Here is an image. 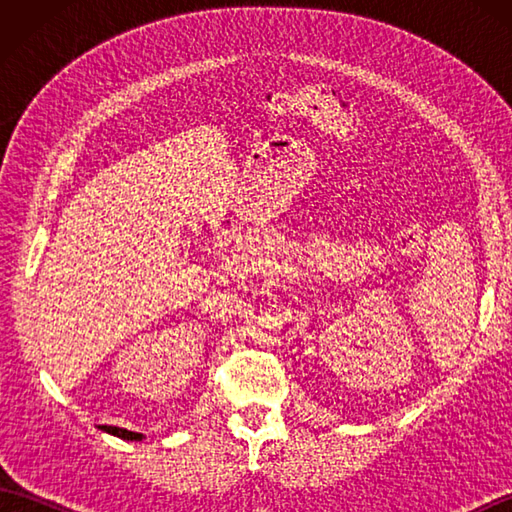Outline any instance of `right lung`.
<instances>
[{"instance_id": "add662e5", "label": "right lung", "mask_w": 512, "mask_h": 512, "mask_svg": "<svg viewBox=\"0 0 512 512\" xmlns=\"http://www.w3.org/2000/svg\"><path fill=\"white\" fill-rule=\"evenodd\" d=\"M101 429H103V431H107V433H112V436L123 438V440H140V438H143V436H140V433L127 431V429H121V427H110V424H103Z\"/></svg>"}]
</instances>
